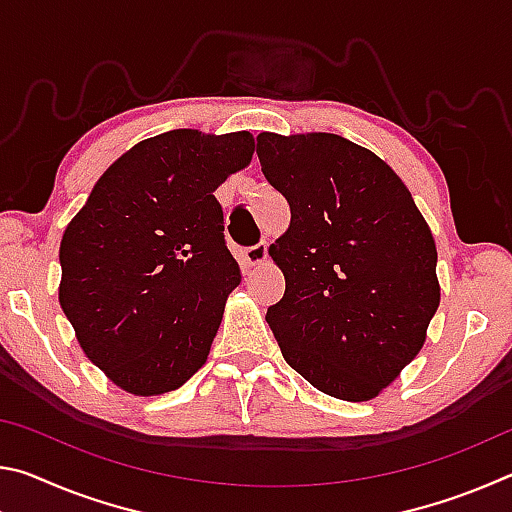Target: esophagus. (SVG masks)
<instances>
[{
	"label": "esophagus",
	"instance_id": "obj_1",
	"mask_svg": "<svg viewBox=\"0 0 512 512\" xmlns=\"http://www.w3.org/2000/svg\"><path fill=\"white\" fill-rule=\"evenodd\" d=\"M266 255H268V246H266V241H259V244L246 248V262H248V264H253V266L262 264L264 259H266Z\"/></svg>",
	"mask_w": 512,
	"mask_h": 512
}]
</instances>
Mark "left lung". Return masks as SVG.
Masks as SVG:
<instances>
[{"label":"left lung","instance_id":"8db88e82","mask_svg":"<svg viewBox=\"0 0 512 512\" xmlns=\"http://www.w3.org/2000/svg\"><path fill=\"white\" fill-rule=\"evenodd\" d=\"M257 155L291 207L268 248L287 289L266 323L311 386L368 402L418 357L440 305L429 225L400 176L341 135L262 133Z\"/></svg>","mask_w":512,"mask_h":512}]
</instances>
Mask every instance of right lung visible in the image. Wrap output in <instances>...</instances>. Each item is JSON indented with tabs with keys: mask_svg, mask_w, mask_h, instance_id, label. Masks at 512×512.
Listing matches in <instances>:
<instances>
[{
	"mask_svg": "<svg viewBox=\"0 0 512 512\" xmlns=\"http://www.w3.org/2000/svg\"><path fill=\"white\" fill-rule=\"evenodd\" d=\"M253 153L248 131L149 137L110 164L69 221L60 307L85 357L121 391H176L207 361L241 282L214 192Z\"/></svg>",
	"mask_w": 512,
	"mask_h": 512,
	"instance_id": "add662e5",
	"label": "right lung"
}]
</instances>
